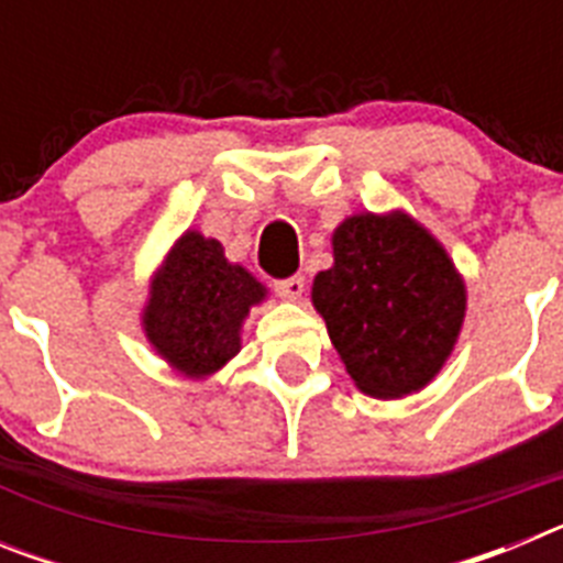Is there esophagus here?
Returning a JSON list of instances; mask_svg holds the SVG:
<instances>
[{
    "label": "esophagus",
    "mask_w": 563,
    "mask_h": 563,
    "mask_svg": "<svg viewBox=\"0 0 563 563\" xmlns=\"http://www.w3.org/2000/svg\"><path fill=\"white\" fill-rule=\"evenodd\" d=\"M276 290L278 296H285V298H301V292H305V276H290V278H278L276 282Z\"/></svg>",
    "instance_id": "34e87169"
}]
</instances>
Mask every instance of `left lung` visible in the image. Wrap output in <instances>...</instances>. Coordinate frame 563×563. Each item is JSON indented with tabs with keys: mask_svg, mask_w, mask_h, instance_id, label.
Segmentation results:
<instances>
[{
	"mask_svg": "<svg viewBox=\"0 0 563 563\" xmlns=\"http://www.w3.org/2000/svg\"><path fill=\"white\" fill-rule=\"evenodd\" d=\"M335 265L312 305L361 391L395 400L429 386L465 321V282L409 213H355L332 233Z\"/></svg>",
	"mask_w": 563,
	"mask_h": 563,
	"instance_id": "obj_1",
	"label": "left lung"
}]
</instances>
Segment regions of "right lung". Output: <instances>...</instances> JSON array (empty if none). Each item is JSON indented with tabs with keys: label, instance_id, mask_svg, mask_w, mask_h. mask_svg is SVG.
I'll use <instances>...</instances> for the list:
<instances>
[{
	"label": "right lung",
	"instance_id": "1",
	"mask_svg": "<svg viewBox=\"0 0 563 563\" xmlns=\"http://www.w3.org/2000/svg\"><path fill=\"white\" fill-rule=\"evenodd\" d=\"M265 296L267 287L231 265L217 239L186 231L154 273L143 332L172 369L202 380L242 350V321Z\"/></svg>",
	"mask_w": 563,
	"mask_h": 563
}]
</instances>
